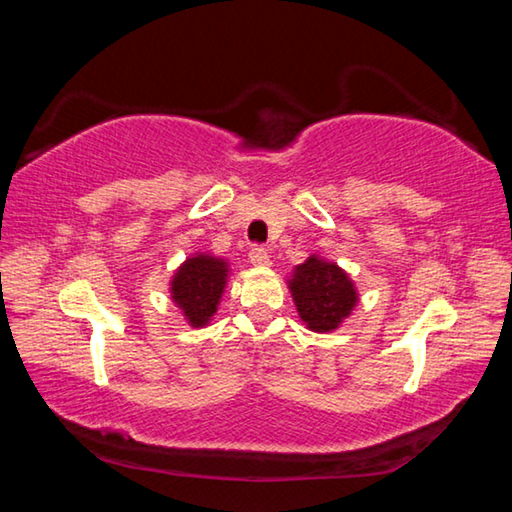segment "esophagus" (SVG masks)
I'll return each mask as SVG.
<instances>
[{
	"mask_svg": "<svg viewBox=\"0 0 512 512\" xmlns=\"http://www.w3.org/2000/svg\"><path fill=\"white\" fill-rule=\"evenodd\" d=\"M248 259H250V264L257 266V268H266V266H271V255H268L264 248H253V250H250V253H248Z\"/></svg>",
	"mask_w": 512,
	"mask_h": 512,
	"instance_id": "esophagus-1",
	"label": "esophagus"
}]
</instances>
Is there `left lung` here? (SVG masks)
I'll return each instance as SVG.
<instances>
[{
  "instance_id": "1",
  "label": "left lung",
  "mask_w": 512,
  "mask_h": 512,
  "mask_svg": "<svg viewBox=\"0 0 512 512\" xmlns=\"http://www.w3.org/2000/svg\"><path fill=\"white\" fill-rule=\"evenodd\" d=\"M287 287L300 320L316 334L339 329L359 302L357 284L350 273L316 253L293 268Z\"/></svg>"
}]
</instances>
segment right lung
I'll return each mask as SVG.
<instances>
[{
	"label": "right lung",
	"mask_w": 512,
	"mask_h": 512,
	"mask_svg": "<svg viewBox=\"0 0 512 512\" xmlns=\"http://www.w3.org/2000/svg\"><path fill=\"white\" fill-rule=\"evenodd\" d=\"M230 277V262L212 253L189 255L169 280L171 302L178 307L189 327L210 325L221 305L225 284Z\"/></svg>",
	"instance_id": "right-lung-1"
}]
</instances>
